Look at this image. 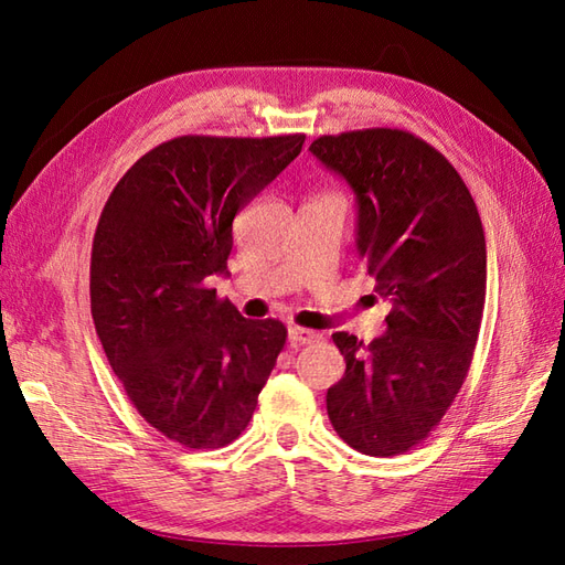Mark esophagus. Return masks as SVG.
<instances>
[{
    "label": "esophagus",
    "instance_id": "esophagus-1",
    "mask_svg": "<svg viewBox=\"0 0 565 565\" xmlns=\"http://www.w3.org/2000/svg\"><path fill=\"white\" fill-rule=\"evenodd\" d=\"M318 340H320V334L313 332V330H306V328H298V326L289 328V342L294 347H298V344H313Z\"/></svg>",
    "mask_w": 565,
    "mask_h": 565
}]
</instances>
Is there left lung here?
I'll list each match as a JSON object with an SVG mask.
<instances>
[{
	"label": "left lung",
	"mask_w": 565,
	"mask_h": 565,
	"mask_svg": "<svg viewBox=\"0 0 565 565\" xmlns=\"http://www.w3.org/2000/svg\"><path fill=\"white\" fill-rule=\"evenodd\" d=\"M310 152L356 196V249L388 330L364 344L334 332L344 376L328 388L334 431L369 456L429 437L471 369L486 306V235L451 162L407 130L320 136Z\"/></svg>",
	"instance_id": "left-lung-1"
}]
</instances>
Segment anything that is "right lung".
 I'll list each match as a JSON object with an SVG mask.
<instances>
[{"label":"right lung","mask_w":565,"mask_h":565,"mask_svg":"<svg viewBox=\"0 0 565 565\" xmlns=\"http://www.w3.org/2000/svg\"><path fill=\"white\" fill-rule=\"evenodd\" d=\"M303 140H167L130 167L102 211L89 267L94 328L136 411L189 449L243 435L286 344L284 322L243 318L209 281L227 274L237 211Z\"/></svg>","instance_id":"1"}]
</instances>
